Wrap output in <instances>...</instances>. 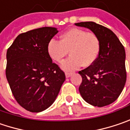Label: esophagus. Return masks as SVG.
Listing matches in <instances>:
<instances>
[{
	"mask_svg": "<svg viewBox=\"0 0 130 130\" xmlns=\"http://www.w3.org/2000/svg\"><path fill=\"white\" fill-rule=\"evenodd\" d=\"M71 75H72V73H68V72L65 73V76H66V78H69Z\"/></svg>",
	"mask_w": 130,
	"mask_h": 130,
	"instance_id": "obj_1",
	"label": "esophagus"
}]
</instances>
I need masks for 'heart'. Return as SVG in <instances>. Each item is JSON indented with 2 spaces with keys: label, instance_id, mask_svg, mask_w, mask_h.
<instances>
[{
  "label": "heart",
  "instance_id": "heart-1",
  "mask_svg": "<svg viewBox=\"0 0 130 130\" xmlns=\"http://www.w3.org/2000/svg\"><path fill=\"white\" fill-rule=\"evenodd\" d=\"M100 49V41L95 34L76 28L64 32L60 36V41L50 40L47 45L50 57L58 62L70 52L71 56L61 63V68L65 71H73L82 65H92L99 57Z\"/></svg>",
  "mask_w": 130,
  "mask_h": 130
}]
</instances>
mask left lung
Listing matches in <instances>:
<instances>
[{"label": "left lung", "mask_w": 130, "mask_h": 130, "mask_svg": "<svg viewBox=\"0 0 130 130\" xmlns=\"http://www.w3.org/2000/svg\"><path fill=\"white\" fill-rule=\"evenodd\" d=\"M76 26L90 29L99 39L101 49L96 61L79 72L82 82L79 90L83 99L95 107L114 102L124 88L126 80L123 45L110 29L94 22H81Z\"/></svg>", "instance_id": "1"}]
</instances>
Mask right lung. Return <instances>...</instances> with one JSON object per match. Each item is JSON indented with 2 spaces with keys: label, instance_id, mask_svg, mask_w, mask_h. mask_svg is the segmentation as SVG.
I'll list each match as a JSON object with an SVG mask.
<instances>
[{
  "label": "right lung",
  "instance_id": "1",
  "mask_svg": "<svg viewBox=\"0 0 130 130\" xmlns=\"http://www.w3.org/2000/svg\"><path fill=\"white\" fill-rule=\"evenodd\" d=\"M54 27H42L19 35L6 52V76L14 99L32 112L48 108L65 80V73L48 54Z\"/></svg>",
  "mask_w": 130,
  "mask_h": 130
}]
</instances>
